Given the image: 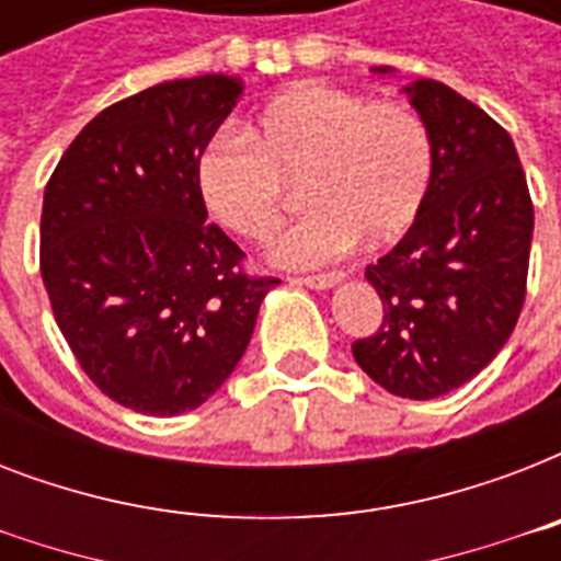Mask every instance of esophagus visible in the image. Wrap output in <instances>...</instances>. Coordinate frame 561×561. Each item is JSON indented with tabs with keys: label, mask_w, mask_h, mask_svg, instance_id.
<instances>
[{
	"label": "esophagus",
	"mask_w": 561,
	"mask_h": 561,
	"mask_svg": "<svg viewBox=\"0 0 561 561\" xmlns=\"http://www.w3.org/2000/svg\"><path fill=\"white\" fill-rule=\"evenodd\" d=\"M343 282V273H323V276H299L294 279V285H306L311 290H329L334 285H341Z\"/></svg>",
	"instance_id": "obj_1"
}]
</instances>
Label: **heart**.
<instances>
[{
	"instance_id": "b5f03b06",
	"label": "heart",
	"mask_w": 561,
	"mask_h": 561,
	"mask_svg": "<svg viewBox=\"0 0 561 561\" xmlns=\"http://www.w3.org/2000/svg\"><path fill=\"white\" fill-rule=\"evenodd\" d=\"M434 178L425 122L396 101L332 87L282 92L197 157L203 209L227 232L267 241L288 209V186H306L311 211L271 247L285 267H320L364 241L383 247L413 227Z\"/></svg>"
}]
</instances>
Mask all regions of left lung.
Masks as SVG:
<instances>
[{"label":"left lung","mask_w":561,"mask_h":561,"mask_svg":"<svg viewBox=\"0 0 561 561\" xmlns=\"http://www.w3.org/2000/svg\"><path fill=\"white\" fill-rule=\"evenodd\" d=\"M401 92L427 127L434 178L413 227L367 267L383 323L352 355L387 392L425 401L462 387L510 341L527 288L533 203L495 118L431 78Z\"/></svg>","instance_id":"1"}]
</instances>
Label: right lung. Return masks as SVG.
<instances>
[{"mask_svg":"<svg viewBox=\"0 0 561 561\" xmlns=\"http://www.w3.org/2000/svg\"><path fill=\"white\" fill-rule=\"evenodd\" d=\"M244 83L165 81L101 110L43 194L39 273L69 350L110 399L178 416L220 390L276 279L206 224L194 165Z\"/></svg>","mask_w":561,"mask_h":561,"instance_id":"right-lung-1","label":"right lung"}]
</instances>
